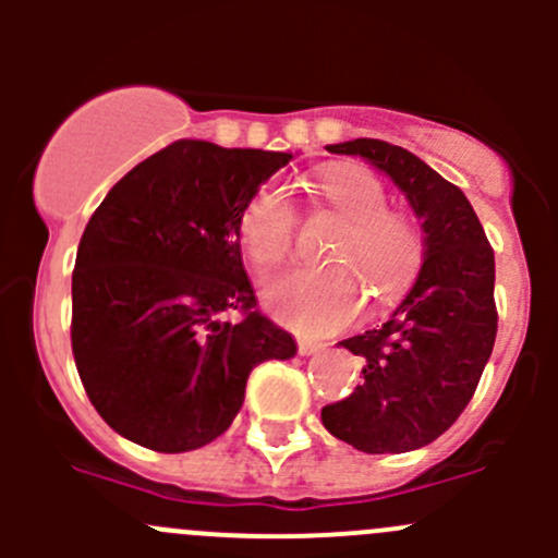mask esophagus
<instances>
[{
	"label": "esophagus",
	"mask_w": 558,
	"mask_h": 558,
	"mask_svg": "<svg viewBox=\"0 0 558 558\" xmlns=\"http://www.w3.org/2000/svg\"><path fill=\"white\" fill-rule=\"evenodd\" d=\"M296 345H300L302 356H313V353H320L326 348L324 342H313V340H300Z\"/></svg>",
	"instance_id": "1"
}]
</instances>
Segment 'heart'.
<instances>
[{
	"instance_id": "heart-1",
	"label": "heart",
	"mask_w": 558,
	"mask_h": 558,
	"mask_svg": "<svg viewBox=\"0 0 558 558\" xmlns=\"http://www.w3.org/2000/svg\"><path fill=\"white\" fill-rule=\"evenodd\" d=\"M318 191L348 223L335 247V267H291L264 283V305L305 335L345 329L364 305L363 275L375 294L393 296L421 262V238L408 218L388 213L386 189L367 172H324ZM240 240L258 267L289 256L296 234V207L283 185L267 183L245 202Z\"/></svg>"
}]
</instances>
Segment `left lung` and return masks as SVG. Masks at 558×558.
I'll list each match as a JSON object with an SVG mask.
<instances>
[{"label":"left lung","instance_id":"8db88e82","mask_svg":"<svg viewBox=\"0 0 558 558\" xmlns=\"http://www.w3.org/2000/svg\"><path fill=\"white\" fill-rule=\"evenodd\" d=\"M393 180L424 232V264L378 329L340 345L362 356V386L326 404L320 421L364 453H404L451 429L470 404L497 337L494 251L470 199L440 172L384 140L326 145Z\"/></svg>","mask_w":558,"mask_h":558}]
</instances>
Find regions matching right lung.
<instances>
[{
  "instance_id": "right-lung-1",
  "label": "right lung",
  "mask_w": 558,
  "mask_h": 558,
  "mask_svg": "<svg viewBox=\"0 0 558 558\" xmlns=\"http://www.w3.org/2000/svg\"><path fill=\"white\" fill-rule=\"evenodd\" d=\"M291 154L178 140L123 174L86 223L72 272V353L110 429L159 453L232 426L247 375L291 359L243 267L245 202ZM243 310L240 325L222 320Z\"/></svg>"
}]
</instances>
